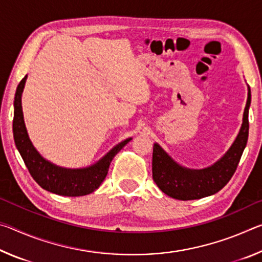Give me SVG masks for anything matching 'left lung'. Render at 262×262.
<instances>
[{
    "mask_svg": "<svg viewBox=\"0 0 262 262\" xmlns=\"http://www.w3.org/2000/svg\"><path fill=\"white\" fill-rule=\"evenodd\" d=\"M251 105V89L244 110L243 123L236 140L227 154L211 166L202 170H190L180 166L157 143L152 151V178L162 192L178 200H195L219 192L231 179L241 161L248 139V110Z\"/></svg>",
    "mask_w": 262,
    "mask_h": 262,
    "instance_id": "left-lung-1",
    "label": "left lung"
}]
</instances>
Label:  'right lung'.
Listing matches in <instances>:
<instances>
[{"mask_svg":"<svg viewBox=\"0 0 262 262\" xmlns=\"http://www.w3.org/2000/svg\"><path fill=\"white\" fill-rule=\"evenodd\" d=\"M25 76L17 86L14 101V121L12 132L16 148L18 149L26 167L32 178L43 189L63 196H82L90 194L99 187L108 172L110 164L115 155L125 147L132 139L115 145L105 156L94 165L84 168H66L56 166L46 161L33 147L26 130L23 111H21V94H23Z\"/></svg>","mask_w":262,"mask_h":262,"instance_id":"add662e5","label":"right lung"}]
</instances>
